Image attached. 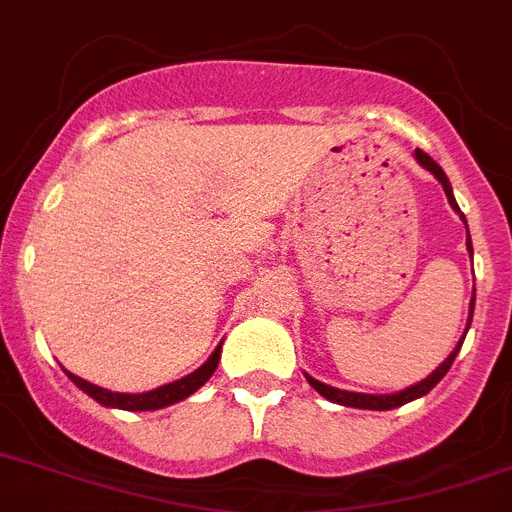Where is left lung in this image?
Segmentation results:
<instances>
[{
	"label": "left lung",
	"instance_id": "obj_1",
	"mask_svg": "<svg viewBox=\"0 0 512 512\" xmlns=\"http://www.w3.org/2000/svg\"><path fill=\"white\" fill-rule=\"evenodd\" d=\"M415 158H417V163L422 165V168H427V170H430L432 175H435L437 180H440L442 188H445V196H447V201H450V206L455 208L457 213H460V208H457V203H455V196H452L450 180H447V175L442 173L440 165H437L435 160H432L430 155H427L425 150H420V148L415 150ZM460 216H462V213H460ZM462 221H465V216H462ZM465 226H467V223H465ZM467 251H470V256H472L470 236H467ZM472 306H475V294H472L470 319H467V329H470V321H472ZM467 329H465V334H467ZM465 334H462V339H465ZM462 339H460V342H457L455 352H452L450 357H447L445 362H442L440 367H437L435 372L430 374V377L422 379V382H417V384H412V387L402 389V392H397V394H359V392H347V389L329 387V384L319 382V379L309 377V374H306V379H309V384H311V387L316 389V392L321 394V397H326V399H329V402H337V405H344V407H359V410H394V407H402V405H407V402H412V399H417V397H422V394H427V392H430L432 387H435L437 382H440L442 377H445L447 369H450V367H452V362H455L457 352H460Z\"/></svg>",
	"mask_w": 512,
	"mask_h": 512
}]
</instances>
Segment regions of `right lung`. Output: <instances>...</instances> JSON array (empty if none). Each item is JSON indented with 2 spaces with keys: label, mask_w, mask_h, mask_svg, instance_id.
Segmentation results:
<instances>
[{
  "label": "right lung",
  "mask_w": 512,
  "mask_h": 512,
  "mask_svg": "<svg viewBox=\"0 0 512 512\" xmlns=\"http://www.w3.org/2000/svg\"><path fill=\"white\" fill-rule=\"evenodd\" d=\"M218 359H221V344L216 347V352L208 357V362L203 367H198L196 372L188 374V377L178 379V382L163 384V387L153 389V392H143V394H123V392H110V389H102L97 384H90L87 379L77 377V374L67 372V377L82 389V392L90 394L92 399H97L100 405L105 407H120V410H133V412H145V410H160V407H168L173 402H180V399L191 397L198 387L211 379V374L216 372Z\"/></svg>",
  "instance_id": "obj_1"
}]
</instances>
